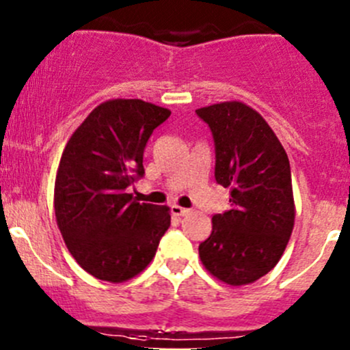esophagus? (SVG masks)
Returning a JSON list of instances; mask_svg holds the SVG:
<instances>
[{
    "mask_svg": "<svg viewBox=\"0 0 350 350\" xmlns=\"http://www.w3.org/2000/svg\"><path fill=\"white\" fill-rule=\"evenodd\" d=\"M171 211H172V215H176V217H185V215L189 213L188 208H183V206H179V204H172Z\"/></svg>",
    "mask_w": 350,
    "mask_h": 350,
    "instance_id": "esophagus-1",
    "label": "esophagus"
}]
</instances>
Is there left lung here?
<instances>
[{
  "label": "left lung",
  "instance_id": "left-lung-1",
  "mask_svg": "<svg viewBox=\"0 0 350 350\" xmlns=\"http://www.w3.org/2000/svg\"><path fill=\"white\" fill-rule=\"evenodd\" d=\"M213 132L215 178L230 189V210L211 218L200 243L204 269L228 286H245L269 273L295 227L288 154L266 120L242 101L196 109Z\"/></svg>",
  "mask_w": 350,
  "mask_h": 350
}]
</instances>
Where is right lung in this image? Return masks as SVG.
Instances as JSON below:
<instances>
[{
  "label": "right lung",
  "instance_id": "right-lung-1",
  "mask_svg": "<svg viewBox=\"0 0 350 350\" xmlns=\"http://www.w3.org/2000/svg\"><path fill=\"white\" fill-rule=\"evenodd\" d=\"M167 108L142 100L103 101L72 132L59 162L54 210L70 256L91 276L123 283L154 259L171 225L169 206L132 200L144 149Z\"/></svg>",
  "mask_w": 350,
  "mask_h": 350
}]
</instances>
